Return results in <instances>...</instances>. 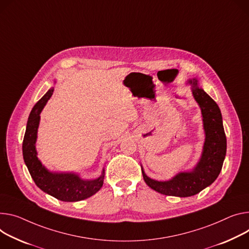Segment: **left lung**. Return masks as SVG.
<instances>
[{
  "label": "left lung",
  "instance_id": "8db88e82",
  "mask_svg": "<svg viewBox=\"0 0 249 249\" xmlns=\"http://www.w3.org/2000/svg\"><path fill=\"white\" fill-rule=\"evenodd\" d=\"M192 93L201 112L205 130V143L196 165L186 172H179L168 180H157L148 177L142 167L145 183L154 191L165 196H192L211 186L218 177L227 154V137L218 105L203 90L196 78L189 79Z\"/></svg>",
  "mask_w": 249,
  "mask_h": 249
}]
</instances>
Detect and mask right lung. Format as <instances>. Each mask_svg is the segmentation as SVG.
<instances>
[{"label": "right lung", "mask_w": 249, "mask_h": 249, "mask_svg": "<svg viewBox=\"0 0 249 249\" xmlns=\"http://www.w3.org/2000/svg\"><path fill=\"white\" fill-rule=\"evenodd\" d=\"M52 87L34 106L28 119L22 142V156L36 185L44 193L62 201H78L96 194L103 186L104 169L101 175L93 179H85L75 173L51 172L37 158L36 148L40 113L53 93Z\"/></svg>", "instance_id": "right-lung-1"}]
</instances>
